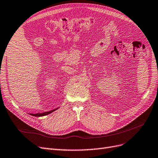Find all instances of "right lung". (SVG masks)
I'll return each instance as SVG.
<instances>
[{"label":"right lung","instance_id":"right-lung-1","mask_svg":"<svg viewBox=\"0 0 158 158\" xmlns=\"http://www.w3.org/2000/svg\"><path fill=\"white\" fill-rule=\"evenodd\" d=\"M57 109H58V108L54 109V110H50V111H45V112H43V113L29 114H30V115H33V116H35V117H40V116H44V115H48V114H51L52 112H53V111H54L55 110H56Z\"/></svg>","mask_w":158,"mask_h":158}]
</instances>
